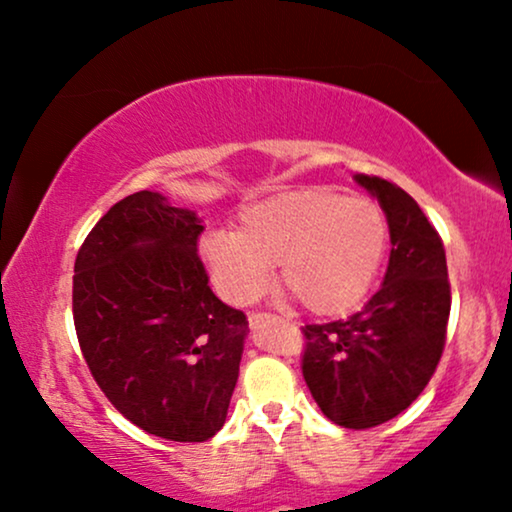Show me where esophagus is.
Returning <instances> with one entry per match:
<instances>
[{
    "label": "esophagus",
    "mask_w": 512,
    "mask_h": 512,
    "mask_svg": "<svg viewBox=\"0 0 512 512\" xmlns=\"http://www.w3.org/2000/svg\"><path fill=\"white\" fill-rule=\"evenodd\" d=\"M268 321H275L272 314H263V312H251L249 314V326L251 328H261L263 324H268Z\"/></svg>",
    "instance_id": "1"
}]
</instances>
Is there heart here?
Segmentation results:
<instances>
[{
  "label": "heart",
  "instance_id": "obj_1",
  "mask_svg": "<svg viewBox=\"0 0 512 512\" xmlns=\"http://www.w3.org/2000/svg\"><path fill=\"white\" fill-rule=\"evenodd\" d=\"M389 221L375 200L328 186L298 188L244 207L235 228L202 235L200 256L228 303L247 305L279 282L314 314L354 310L380 275Z\"/></svg>",
  "mask_w": 512,
  "mask_h": 512
}]
</instances>
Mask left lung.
<instances>
[{"label":"left lung","instance_id":"1","mask_svg":"<svg viewBox=\"0 0 512 512\" xmlns=\"http://www.w3.org/2000/svg\"><path fill=\"white\" fill-rule=\"evenodd\" d=\"M389 221L391 256L361 312L303 328V377L321 412L345 429L389 422L436 373L450 319L443 240L403 188L356 174Z\"/></svg>","mask_w":512,"mask_h":512}]
</instances>
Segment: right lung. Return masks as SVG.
Segmentation results:
<instances>
[{"mask_svg":"<svg viewBox=\"0 0 512 512\" xmlns=\"http://www.w3.org/2000/svg\"><path fill=\"white\" fill-rule=\"evenodd\" d=\"M202 221L165 195L116 202L74 263V326L95 382L125 419L177 443L226 422L249 321L209 289Z\"/></svg>","mask_w":512,"mask_h":512,"instance_id":"obj_1","label":"right lung"}]
</instances>
